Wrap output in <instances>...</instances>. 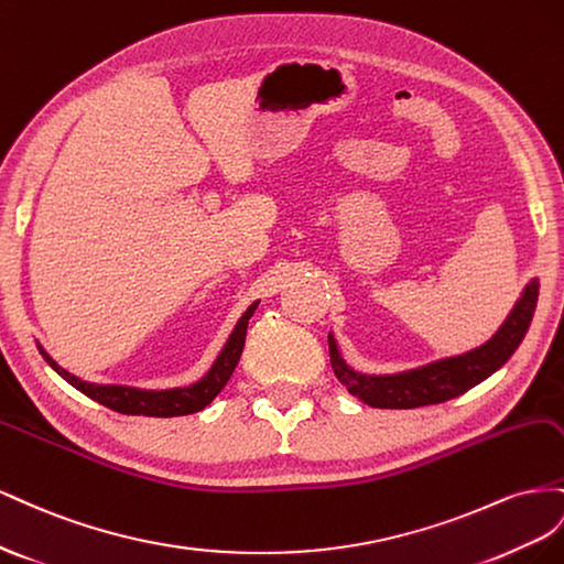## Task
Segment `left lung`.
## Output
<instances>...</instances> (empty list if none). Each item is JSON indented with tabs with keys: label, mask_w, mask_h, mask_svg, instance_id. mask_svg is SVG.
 Segmentation results:
<instances>
[{
	"label": "left lung",
	"mask_w": 564,
	"mask_h": 564,
	"mask_svg": "<svg viewBox=\"0 0 564 564\" xmlns=\"http://www.w3.org/2000/svg\"><path fill=\"white\" fill-rule=\"evenodd\" d=\"M536 300L539 281L532 279L506 318V324L496 330L491 340L473 351L458 354V357H448L394 376H366L354 371L340 357L335 337L328 335L333 371L349 394L373 409H417L442 404V401L468 392L481 380H487L512 357V351L520 347L529 324H532Z\"/></svg>",
	"instance_id": "8db88e82"
}]
</instances>
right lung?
Masks as SVG:
<instances>
[{"label": "right lung", "instance_id": "1", "mask_svg": "<svg viewBox=\"0 0 564 564\" xmlns=\"http://www.w3.org/2000/svg\"><path fill=\"white\" fill-rule=\"evenodd\" d=\"M257 310V302L250 304L248 312L240 316L236 324L234 333L229 335L227 345L219 351L217 361L213 364L210 371H207L198 382L188 384V388H176V390H134V388H122V384H94L85 382L75 376H70L46 354L42 347V357L50 364L54 371L70 382L75 390L87 394L89 399L99 401V404L124 413V415H153V417H172V415H188L205 409L210 401L224 390V384L229 382V378L236 371V364L240 359V351H243L246 345V330H248V321Z\"/></svg>", "mask_w": 564, "mask_h": 564}]
</instances>
